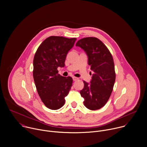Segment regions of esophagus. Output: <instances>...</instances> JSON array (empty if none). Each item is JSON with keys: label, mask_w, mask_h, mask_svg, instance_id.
Wrapping results in <instances>:
<instances>
[{"label": "esophagus", "mask_w": 147, "mask_h": 147, "mask_svg": "<svg viewBox=\"0 0 147 147\" xmlns=\"http://www.w3.org/2000/svg\"><path fill=\"white\" fill-rule=\"evenodd\" d=\"M72 78H73V80L74 81H76V80H78V79H79V78H76V77H72Z\"/></svg>", "instance_id": "1"}]
</instances>
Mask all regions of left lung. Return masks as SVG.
I'll return each mask as SVG.
<instances>
[{"label":"left lung","mask_w":147,"mask_h":147,"mask_svg":"<svg viewBox=\"0 0 147 147\" xmlns=\"http://www.w3.org/2000/svg\"><path fill=\"white\" fill-rule=\"evenodd\" d=\"M76 47H80L88 56V64L94 72L90 83L85 81L80 91L84 105L95 110L103 107L113 91L115 80L114 60L105 45L96 37H86L79 40Z\"/></svg>","instance_id":"1"}]
</instances>
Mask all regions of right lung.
<instances>
[{
  "instance_id": "add662e5",
  "label": "right lung",
  "mask_w": 147,
  "mask_h": 147,
  "mask_svg": "<svg viewBox=\"0 0 147 147\" xmlns=\"http://www.w3.org/2000/svg\"><path fill=\"white\" fill-rule=\"evenodd\" d=\"M76 38L51 36L38 48L33 60V78L38 94L46 107L51 110L60 109L65 103L72 84V78L58 74V67L65 66L69 51Z\"/></svg>"
}]
</instances>
